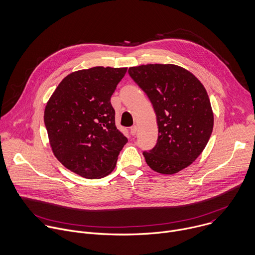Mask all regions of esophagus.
<instances>
[{
    "mask_svg": "<svg viewBox=\"0 0 255 255\" xmlns=\"http://www.w3.org/2000/svg\"><path fill=\"white\" fill-rule=\"evenodd\" d=\"M129 130H130V134H131V135H134V134L136 133V130H137V128H136V126H133V127H131Z\"/></svg>",
    "mask_w": 255,
    "mask_h": 255,
    "instance_id": "1",
    "label": "esophagus"
}]
</instances>
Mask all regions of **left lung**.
Instances as JSON below:
<instances>
[{"instance_id": "left-lung-1", "label": "left lung", "mask_w": 255, "mask_h": 255, "mask_svg": "<svg viewBox=\"0 0 255 255\" xmlns=\"http://www.w3.org/2000/svg\"><path fill=\"white\" fill-rule=\"evenodd\" d=\"M145 92L159 127L157 144L142 154L148 167L172 175L190 166L205 148L214 125L207 91L187 69L174 64L128 68Z\"/></svg>"}]
</instances>
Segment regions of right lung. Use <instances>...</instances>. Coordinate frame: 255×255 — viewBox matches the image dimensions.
I'll return each mask as SVG.
<instances>
[{"instance_id":"1","label":"right lung","mask_w":255,"mask_h":255,"mask_svg":"<svg viewBox=\"0 0 255 255\" xmlns=\"http://www.w3.org/2000/svg\"><path fill=\"white\" fill-rule=\"evenodd\" d=\"M128 68L96 66L67 75L49 98L44 123L51 148L71 172L111 174L128 138L116 127L111 97Z\"/></svg>"}]
</instances>
